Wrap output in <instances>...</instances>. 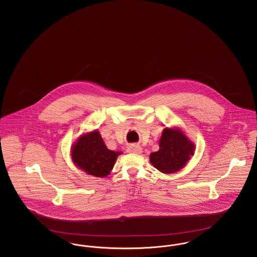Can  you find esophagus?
<instances>
[{
	"mask_svg": "<svg viewBox=\"0 0 257 257\" xmlns=\"http://www.w3.org/2000/svg\"><path fill=\"white\" fill-rule=\"evenodd\" d=\"M128 152L130 153H141L142 152V147L138 145H131L128 147Z\"/></svg>",
	"mask_w": 257,
	"mask_h": 257,
	"instance_id": "1",
	"label": "esophagus"
}]
</instances>
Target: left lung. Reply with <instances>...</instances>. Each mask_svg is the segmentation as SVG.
Masks as SVG:
<instances>
[{"label":"left lung","instance_id":"obj_1","mask_svg":"<svg viewBox=\"0 0 257 257\" xmlns=\"http://www.w3.org/2000/svg\"><path fill=\"white\" fill-rule=\"evenodd\" d=\"M195 146L179 130L165 128L160 140V149L150 154V163L164 173L182 169L194 155Z\"/></svg>","mask_w":257,"mask_h":257}]
</instances>
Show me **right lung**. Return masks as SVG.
Masks as SVG:
<instances>
[{"mask_svg":"<svg viewBox=\"0 0 257 257\" xmlns=\"http://www.w3.org/2000/svg\"><path fill=\"white\" fill-rule=\"evenodd\" d=\"M119 154L106 147L97 131L82 136L71 152L74 163L96 177L107 176Z\"/></svg>","mask_w":257,"mask_h":257,"instance_id":"obj_1","label":"right lung"}]
</instances>
